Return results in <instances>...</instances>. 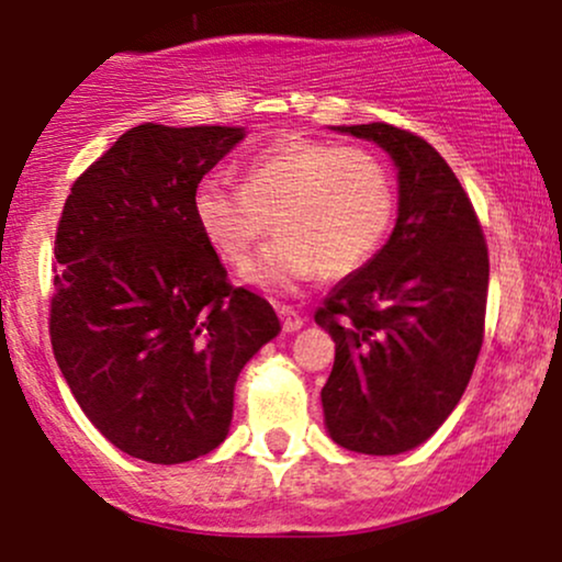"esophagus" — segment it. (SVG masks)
Masks as SVG:
<instances>
[{"label":"esophagus","mask_w":562,"mask_h":562,"mask_svg":"<svg viewBox=\"0 0 562 562\" xmlns=\"http://www.w3.org/2000/svg\"><path fill=\"white\" fill-rule=\"evenodd\" d=\"M277 315H280L282 328H285V331H299V328L304 326L302 313H296L293 307H285V304H277Z\"/></svg>","instance_id":"esophagus-1"}]
</instances>
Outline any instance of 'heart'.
<instances>
[{
    "instance_id": "obj_1",
    "label": "heart",
    "mask_w": 562,
    "mask_h": 562,
    "mask_svg": "<svg viewBox=\"0 0 562 562\" xmlns=\"http://www.w3.org/2000/svg\"><path fill=\"white\" fill-rule=\"evenodd\" d=\"M394 206V181L372 151L313 138L280 140L255 157L245 187L206 176L192 192L198 228L236 269L274 220L282 236L249 271L266 288L359 271L386 241Z\"/></svg>"
}]
</instances>
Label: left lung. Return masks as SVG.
Segmentation results:
<instances>
[{
    "instance_id": "obj_1",
    "label": "left lung",
    "mask_w": 562,
    "mask_h": 562,
    "mask_svg": "<svg viewBox=\"0 0 562 562\" xmlns=\"http://www.w3.org/2000/svg\"><path fill=\"white\" fill-rule=\"evenodd\" d=\"M381 144L400 171V217L386 247L315 310L334 339L321 391L342 449L391 457L429 438L468 389L484 342L490 252L449 162L386 122L337 127Z\"/></svg>"
}]
</instances>
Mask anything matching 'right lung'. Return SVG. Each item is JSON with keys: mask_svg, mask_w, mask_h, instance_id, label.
Returning <instances> with one entry per match:
<instances>
[{"mask_svg": "<svg viewBox=\"0 0 562 562\" xmlns=\"http://www.w3.org/2000/svg\"><path fill=\"white\" fill-rule=\"evenodd\" d=\"M241 127L138 124L70 187L54 241L48 334L89 422L155 464L217 449L241 367L280 331L258 293L231 285L192 192Z\"/></svg>", "mask_w": 562, "mask_h": 562, "instance_id": "obj_1", "label": "right lung"}]
</instances>
